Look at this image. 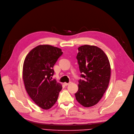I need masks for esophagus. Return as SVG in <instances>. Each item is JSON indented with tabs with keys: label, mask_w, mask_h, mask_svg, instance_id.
<instances>
[{
	"label": "esophagus",
	"mask_w": 134,
	"mask_h": 134,
	"mask_svg": "<svg viewBox=\"0 0 134 134\" xmlns=\"http://www.w3.org/2000/svg\"><path fill=\"white\" fill-rule=\"evenodd\" d=\"M71 82H69V83H64V85H65V86H66V85H69V84H71Z\"/></svg>",
	"instance_id": "esophagus-1"
}]
</instances>
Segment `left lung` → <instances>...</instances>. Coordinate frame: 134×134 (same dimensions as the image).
<instances>
[{
    "mask_svg": "<svg viewBox=\"0 0 134 134\" xmlns=\"http://www.w3.org/2000/svg\"><path fill=\"white\" fill-rule=\"evenodd\" d=\"M77 59L84 80L78 81L75 94L78 103L85 107L97 104L107 90L111 75L110 62L104 51L93 45H84L78 48Z\"/></svg>",
    "mask_w": 134,
    "mask_h": 134,
    "instance_id": "1",
    "label": "left lung"
}]
</instances>
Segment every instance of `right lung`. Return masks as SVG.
<instances>
[{"label":"right lung","mask_w":134,"mask_h":134,"mask_svg":"<svg viewBox=\"0 0 134 134\" xmlns=\"http://www.w3.org/2000/svg\"><path fill=\"white\" fill-rule=\"evenodd\" d=\"M63 54L59 48L40 45L31 50L24 62L23 79L28 95L43 109H50L57 100L62 86L52 80L53 67Z\"/></svg>","instance_id":"obj_1"}]
</instances>
